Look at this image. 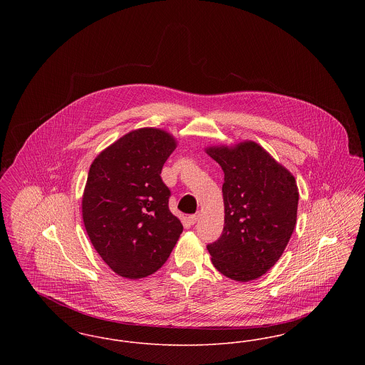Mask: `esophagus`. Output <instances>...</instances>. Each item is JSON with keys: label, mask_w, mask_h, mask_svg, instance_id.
<instances>
[{"label": "esophagus", "mask_w": 365, "mask_h": 365, "mask_svg": "<svg viewBox=\"0 0 365 365\" xmlns=\"http://www.w3.org/2000/svg\"><path fill=\"white\" fill-rule=\"evenodd\" d=\"M198 217H200V215H198V213L191 215V216H189V222H190L191 225H195V223H197V220H198Z\"/></svg>", "instance_id": "obj_1"}]
</instances>
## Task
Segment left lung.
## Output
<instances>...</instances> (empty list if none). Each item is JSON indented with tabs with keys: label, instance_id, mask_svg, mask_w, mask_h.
Instances as JSON below:
<instances>
[{
	"label": "left lung",
	"instance_id": "8db88e82",
	"mask_svg": "<svg viewBox=\"0 0 365 365\" xmlns=\"http://www.w3.org/2000/svg\"><path fill=\"white\" fill-rule=\"evenodd\" d=\"M225 173V228L207 246L227 278L262 277L283 255L297 223L298 187L293 174L253 140L205 148Z\"/></svg>",
	"mask_w": 365,
	"mask_h": 365
}]
</instances>
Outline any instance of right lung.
Returning a JSON list of instances; mask_svg holds the SVG:
<instances>
[{
	"mask_svg": "<svg viewBox=\"0 0 365 365\" xmlns=\"http://www.w3.org/2000/svg\"><path fill=\"white\" fill-rule=\"evenodd\" d=\"M176 145L168 131L143 127L105 148L90 165L83 225L97 253L123 278L155 274L183 231L160 176Z\"/></svg>",
	"mask_w": 365,
	"mask_h": 365,
	"instance_id": "add662e5",
	"label": "right lung"
}]
</instances>
